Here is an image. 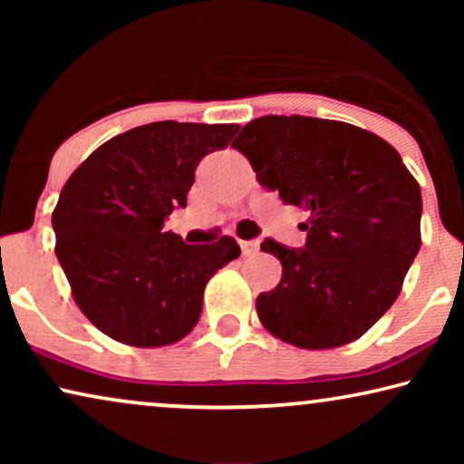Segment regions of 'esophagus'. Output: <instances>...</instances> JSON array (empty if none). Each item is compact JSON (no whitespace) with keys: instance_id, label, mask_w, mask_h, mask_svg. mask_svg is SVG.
Instances as JSON below:
<instances>
[{"instance_id":"obj_1","label":"esophagus","mask_w":464,"mask_h":464,"mask_svg":"<svg viewBox=\"0 0 464 464\" xmlns=\"http://www.w3.org/2000/svg\"><path fill=\"white\" fill-rule=\"evenodd\" d=\"M240 249H243V256H256L259 251V240H240Z\"/></svg>"}]
</instances>
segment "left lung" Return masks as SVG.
<instances>
[{"instance_id": "1", "label": "left lung", "mask_w": 464, "mask_h": 464, "mask_svg": "<svg viewBox=\"0 0 464 464\" xmlns=\"http://www.w3.org/2000/svg\"><path fill=\"white\" fill-rule=\"evenodd\" d=\"M232 148L259 183L310 218L304 249L266 238L281 283L257 295L262 325L308 351L361 338L401 294L420 249V186L399 151L359 126L308 116H262Z\"/></svg>"}]
</instances>
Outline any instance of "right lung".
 <instances>
[{"label":"right lung","mask_w":464,"mask_h":464,"mask_svg":"<svg viewBox=\"0 0 464 464\" xmlns=\"http://www.w3.org/2000/svg\"><path fill=\"white\" fill-rule=\"evenodd\" d=\"M238 124L151 122L110 139L69 177L53 211L54 253L86 319L111 340L167 346L192 332L232 237L188 245L164 219L188 205L194 170Z\"/></svg>","instance_id":"1"}]
</instances>
